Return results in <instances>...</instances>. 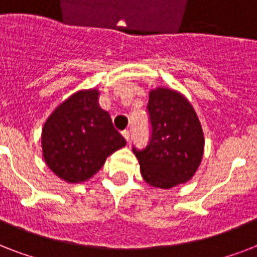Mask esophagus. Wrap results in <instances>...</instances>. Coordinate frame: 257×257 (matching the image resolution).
<instances>
[{
	"instance_id": "1",
	"label": "esophagus",
	"mask_w": 257,
	"mask_h": 257,
	"mask_svg": "<svg viewBox=\"0 0 257 257\" xmlns=\"http://www.w3.org/2000/svg\"><path fill=\"white\" fill-rule=\"evenodd\" d=\"M121 135L124 136L125 140H126V141L129 140V131H122V132H121Z\"/></svg>"
}]
</instances>
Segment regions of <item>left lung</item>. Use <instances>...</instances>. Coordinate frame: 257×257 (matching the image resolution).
<instances>
[{
    "instance_id": "left-lung-1",
    "label": "left lung",
    "mask_w": 257,
    "mask_h": 257,
    "mask_svg": "<svg viewBox=\"0 0 257 257\" xmlns=\"http://www.w3.org/2000/svg\"><path fill=\"white\" fill-rule=\"evenodd\" d=\"M147 108L151 139L147 148L133 147L143 179L161 189L187 183L204 152L203 128L195 109L183 94L167 88L151 90Z\"/></svg>"
}]
</instances>
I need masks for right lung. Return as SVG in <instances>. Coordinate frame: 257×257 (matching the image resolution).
<instances>
[{"label":"right lung","mask_w":257,"mask_h":257,"mask_svg":"<svg viewBox=\"0 0 257 257\" xmlns=\"http://www.w3.org/2000/svg\"><path fill=\"white\" fill-rule=\"evenodd\" d=\"M98 90L74 93L54 109L42 129L46 165L68 183H82L100 171L126 141L98 105Z\"/></svg>","instance_id":"add662e5"}]
</instances>
